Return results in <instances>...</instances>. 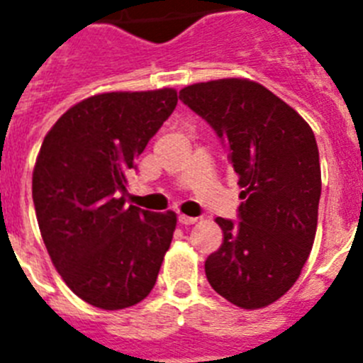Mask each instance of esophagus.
<instances>
[{
  "mask_svg": "<svg viewBox=\"0 0 363 363\" xmlns=\"http://www.w3.org/2000/svg\"><path fill=\"white\" fill-rule=\"evenodd\" d=\"M178 220H179V223H182V225H194V223L198 221V218L187 216V214H179Z\"/></svg>",
  "mask_w": 363,
  "mask_h": 363,
  "instance_id": "obj_1",
  "label": "esophagus"
}]
</instances>
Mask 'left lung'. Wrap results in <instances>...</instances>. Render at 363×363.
Here are the masks:
<instances>
[{"label": "left lung", "mask_w": 363, "mask_h": 363, "mask_svg": "<svg viewBox=\"0 0 363 363\" xmlns=\"http://www.w3.org/2000/svg\"><path fill=\"white\" fill-rule=\"evenodd\" d=\"M179 99L225 140L243 189L242 221L214 220L223 243L205 262L207 280L236 307L271 306L300 278L316 236L322 172L313 129L247 78L187 85Z\"/></svg>", "instance_id": "left-lung-1"}]
</instances>
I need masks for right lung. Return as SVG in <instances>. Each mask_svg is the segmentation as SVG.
<instances>
[{
	"instance_id": "add662e5",
	"label": "right lung",
	"mask_w": 363,
	"mask_h": 363,
	"mask_svg": "<svg viewBox=\"0 0 363 363\" xmlns=\"http://www.w3.org/2000/svg\"><path fill=\"white\" fill-rule=\"evenodd\" d=\"M178 92H104L69 108L47 133L32 172L41 238L63 281L105 311L152 291L176 229V213L125 205L134 160L171 116Z\"/></svg>"
}]
</instances>
